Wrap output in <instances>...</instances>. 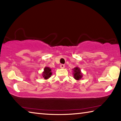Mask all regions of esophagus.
<instances>
[{"instance_id": "obj_1", "label": "esophagus", "mask_w": 121, "mask_h": 121, "mask_svg": "<svg viewBox=\"0 0 121 121\" xmlns=\"http://www.w3.org/2000/svg\"><path fill=\"white\" fill-rule=\"evenodd\" d=\"M60 68H65V65H63V64H61V65H60Z\"/></svg>"}]
</instances>
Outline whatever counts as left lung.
<instances>
[{
	"label": "left lung",
	"instance_id": "obj_1",
	"mask_svg": "<svg viewBox=\"0 0 121 121\" xmlns=\"http://www.w3.org/2000/svg\"><path fill=\"white\" fill-rule=\"evenodd\" d=\"M73 76H74L75 79H76V80H79V79H81L82 77V75L81 73V70L78 67H76V68H73Z\"/></svg>",
	"mask_w": 121,
	"mask_h": 121
}]
</instances>
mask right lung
Listing matches in <instances>:
<instances>
[{"mask_svg": "<svg viewBox=\"0 0 121 121\" xmlns=\"http://www.w3.org/2000/svg\"><path fill=\"white\" fill-rule=\"evenodd\" d=\"M43 77L45 79H48V78L51 77L52 75V73H51V69L49 67H45L44 68V71L43 72Z\"/></svg>", "mask_w": 121, "mask_h": 121, "instance_id": "1", "label": "right lung"}]
</instances>
